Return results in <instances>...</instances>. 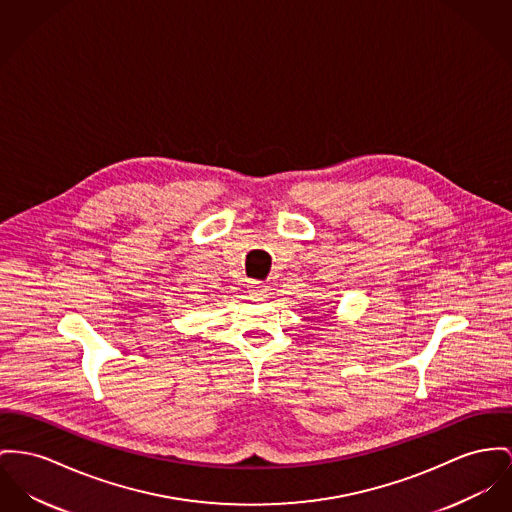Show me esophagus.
Segmentation results:
<instances>
[{
  "label": "esophagus",
  "instance_id": "obj_1",
  "mask_svg": "<svg viewBox=\"0 0 512 512\" xmlns=\"http://www.w3.org/2000/svg\"><path fill=\"white\" fill-rule=\"evenodd\" d=\"M248 293H250L254 299H262V297H266V293H268V285H264V283H260V281H250V283H248Z\"/></svg>",
  "mask_w": 512,
  "mask_h": 512
}]
</instances>
